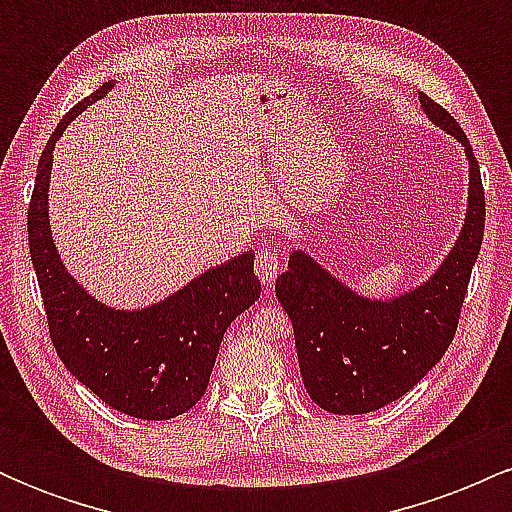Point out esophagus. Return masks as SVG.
Here are the masks:
<instances>
[{"label": "esophagus", "instance_id": "obj_1", "mask_svg": "<svg viewBox=\"0 0 512 512\" xmlns=\"http://www.w3.org/2000/svg\"><path fill=\"white\" fill-rule=\"evenodd\" d=\"M281 267H284V262H281L279 252L272 250V248H264L257 252L255 257V274L257 279L262 281L264 286H272L276 281V276H279Z\"/></svg>", "mask_w": 512, "mask_h": 512}]
</instances>
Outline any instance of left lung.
<instances>
[{
  "label": "left lung",
  "instance_id": "8db88e82",
  "mask_svg": "<svg viewBox=\"0 0 512 512\" xmlns=\"http://www.w3.org/2000/svg\"><path fill=\"white\" fill-rule=\"evenodd\" d=\"M428 120L464 146L469 163L467 214L440 267L414 289L370 298L346 286L305 250H293L276 279L291 317L303 385L332 414H368L395 402L443 358L455 337L472 267L484 238V187L472 144L452 115L426 93Z\"/></svg>",
  "mask_w": 512,
  "mask_h": 512
}]
</instances>
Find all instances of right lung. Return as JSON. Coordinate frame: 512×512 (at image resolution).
<instances>
[{
  "label": "right lung",
  "mask_w": 512,
  "mask_h": 512,
  "mask_svg": "<svg viewBox=\"0 0 512 512\" xmlns=\"http://www.w3.org/2000/svg\"><path fill=\"white\" fill-rule=\"evenodd\" d=\"M113 86L115 81H105L86 101L76 103L52 132L38 161L28 207V248L52 344L69 373L122 414L166 421L202 399L223 334L260 298L262 286L252 272V250L137 310L101 303L67 272L50 231L52 151L69 122Z\"/></svg>",
  "instance_id": "right-lung-1"
}]
</instances>
